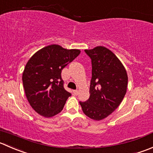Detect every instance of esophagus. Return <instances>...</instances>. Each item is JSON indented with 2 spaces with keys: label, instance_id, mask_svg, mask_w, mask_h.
Returning a JSON list of instances; mask_svg holds the SVG:
<instances>
[{
  "label": "esophagus",
  "instance_id": "1",
  "mask_svg": "<svg viewBox=\"0 0 153 153\" xmlns=\"http://www.w3.org/2000/svg\"><path fill=\"white\" fill-rule=\"evenodd\" d=\"M73 93H74V95H75V96H78V93H79V92H78V90H73Z\"/></svg>",
  "mask_w": 153,
  "mask_h": 153
}]
</instances>
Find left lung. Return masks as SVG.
Listing matches in <instances>:
<instances>
[{
  "label": "left lung",
  "instance_id": "left-lung-1",
  "mask_svg": "<svg viewBox=\"0 0 153 153\" xmlns=\"http://www.w3.org/2000/svg\"><path fill=\"white\" fill-rule=\"evenodd\" d=\"M84 51L91 59L90 96L86 102L79 103L85 115L101 120L120 105L126 93L128 75L119 59L105 47Z\"/></svg>",
  "mask_w": 153,
  "mask_h": 153
}]
</instances>
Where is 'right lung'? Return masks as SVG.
<instances>
[{"label": "right lung", "instance_id": "right-lung-1", "mask_svg": "<svg viewBox=\"0 0 153 153\" xmlns=\"http://www.w3.org/2000/svg\"><path fill=\"white\" fill-rule=\"evenodd\" d=\"M80 53L78 49L51 45L37 51L28 60L22 81L27 99L38 114L51 117L63 110L71 93L63 87L61 72Z\"/></svg>", "mask_w": 153, "mask_h": 153}]
</instances>
